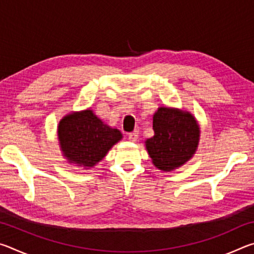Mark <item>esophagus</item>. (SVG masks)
Returning <instances> with one entry per match:
<instances>
[{
	"mask_svg": "<svg viewBox=\"0 0 254 254\" xmlns=\"http://www.w3.org/2000/svg\"><path fill=\"white\" fill-rule=\"evenodd\" d=\"M137 137H139V132L137 131H133L131 133H128V140L132 141V142H135Z\"/></svg>",
	"mask_w": 254,
	"mask_h": 254,
	"instance_id": "34e87169",
	"label": "esophagus"
}]
</instances>
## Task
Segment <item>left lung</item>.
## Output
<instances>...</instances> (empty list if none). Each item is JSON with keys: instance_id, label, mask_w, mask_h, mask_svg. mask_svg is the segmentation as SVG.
<instances>
[{"instance_id": "obj_1", "label": "left lung", "mask_w": 254, "mask_h": 254, "mask_svg": "<svg viewBox=\"0 0 254 254\" xmlns=\"http://www.w3.org/2000/svg\"><path fill=\"white\" fill-rule=\"evenodd\" d=\"M154 135L145 141L153 165L163 171L182 167L194 156L199 142V126L191 113L159 107L153 115Z\"/></svg>"}]
</instances>
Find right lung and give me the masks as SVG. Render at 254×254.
<instances>
[{"instance_id":"1","label":"right lung","mask_w":254,"mask_h":254,"mask_svg":"<svg viewBox=\"0 0 254 254\" xmlns=\"http://www.w3.org/2000/svg\"><path fill=\"white\" fill-rule=\"evenodd\" d=\"M58 140L63 156L77 167L92 168L122 139V133L104 124L88 109L72 112L58 124Z\"/></svg>"}]
</instances>
